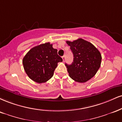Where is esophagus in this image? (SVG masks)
<instances>
[{
  "instance_id": "34e87169",
  "label": "esophagus",
  "mask_w": 122,
  "mask_h": 122,
  "mask_svg": "<svg viewBox=\"0 0 122 122\" xmlns=\"http://www.w3.org/2000/svg\"><path fill=\"white\" fill-rule=\"evenodd\" d=\"M62 58L63 60V62H65V56H63L62 57Z\"/></svg>"
}]
</instances>
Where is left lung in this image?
Segmentation results:
<instances>
[{"label":"left lung","instance_id":"left-lung-1","mask_svg":"<svg viewBox=\"0 0 122 122\" xmlns=\"http://www.w3.org/2000/svg\"><path fill=\"white\" fill-rule=\"evenodd\" d=\"M73 54L71 65L65 64L70 77L77 82L83 83L95 75L101 66V53L92 43L82 39L66 41Z\"/></svg>","mask_w":122,"mask_h":122}]
</instances>
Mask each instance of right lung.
<instances>
[{
	"label": "right lung",
	"mask_w": 122,
	"mask_h": 122,
	"mask_svg": "<svg viewBox=\"0 0 122 122\" xmlns=\"http://www.w3.org/2000/svg\"><path fill=\"white\" fill-rule=\"evenodd\" d=\"M50 42L33 47L23 60L25 73L29 78L37 83H44L53 77L57 64L62 59Z\"/></svg>",
	"instance_id": "add662e5"
}]
</instances>
